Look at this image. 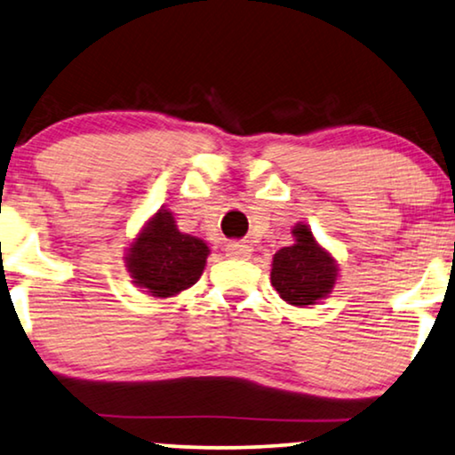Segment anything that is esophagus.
<instances>
[{
  "label": "esophagus",
  "instance_id": "34e87169",
  "mask_svg": "<svg viewBox=\"0 0 455 455\" xmlns=\"http://www.w3.org/2000/svg\"><path fill=\"white\" fill-rule=\"evenodd\" d=\"M226 252H228V257H232V259H251L252 248L248 246L246 242H229Z\"/></svg>",
  "mask_w": 455,
  "mask_h": 455
}]
</instances>
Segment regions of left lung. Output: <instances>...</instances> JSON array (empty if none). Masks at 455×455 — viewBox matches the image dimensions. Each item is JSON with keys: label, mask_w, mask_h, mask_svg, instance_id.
I'll use <instances>...</instances> for the list:
<instances>
[{"label": "left lung", "mask_w": 455, "mask_h": 455, "mask_svg": "<svg viewBox=\"0 0 455 455\" xmlns=\"http://www.w3.org/2000/svg\"><path fill=\"white\" fill-rule=\"evenodd\" d=\"M294 244L273 254L271 283L291 307H310L331 294L338 279V263L325 248L316 244L313 232L296 223Z\"/></svg>", "instance_id": "1"}]
</instances>
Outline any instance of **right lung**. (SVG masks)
Segmentation results:
<instances>
[{
    "mask_svg": "<svg viewBox=\"0 0 455 455\" xmlns=\"http://www.w3.org/2000/svg\"><path fill=\"white\" fill-rule=\"evenodd\" d=\"M207 257L209 246L180 232L172 211L159 209L130 244L126 267L132 283L155 298H170L198 282Z\"/></svg>",
    "mask_w": 455,
    "mask_h": 455,
    "instance_id": "obj_1",
    "label": "right lung"
}]
</instances>
